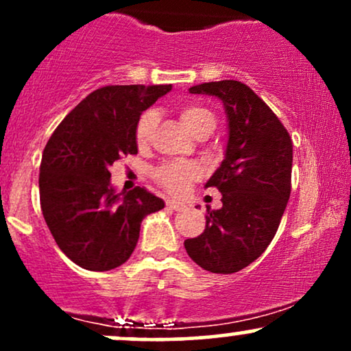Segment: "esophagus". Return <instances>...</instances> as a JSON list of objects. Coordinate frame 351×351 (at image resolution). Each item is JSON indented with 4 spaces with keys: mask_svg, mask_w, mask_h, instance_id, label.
Here are the masks:
<instances>
[{
    "mask_svg": "<svg viewBox=\"0 0 351 351\" xmlns=\"http://www.w3.org/2000/svg\"><path fill=\"white\" fill-rule=\"evenodd\" d=\"M167 208L175 209V211H180V209L184 208V204L180 203V201H175V199H167Z\"/></svg>",
    "mask_w": 351,
    "mask_h": 351,
    "instance_id": "obj_1",
    "label": "esophagus"
}]
</instances>
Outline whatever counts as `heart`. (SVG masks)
I'll list each match as a JSON object with an SVG mask.
<instances>
[{
  "label": "heart",
  "mask_w": 351,
  "mask_h": 351,
  "mask_svg": "<svg viewBox=\"0 0 351 351\" xmlns=\"http://www.w3.org/2000/svg\"><path fill=\"white\" fill-rule=\"evenodd\" d=\"M180 120L193 135H209L216 128V115L203 106L189 104L180 110ZM158 123V114L155 110H147L140 115L135 125V142L138 148H147L152 142L153 132ZM201 176V167L195 162H170L155 170V180L165 189L178 195L184 191L191 181Z\"/></svg>",
  "instance_id": "b5f03b06"
}]
</instances>
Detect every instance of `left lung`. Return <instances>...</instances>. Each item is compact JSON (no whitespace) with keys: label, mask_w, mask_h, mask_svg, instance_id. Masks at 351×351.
Segmentation results:
<instances>
[{"label":"left lung","mask_w":351,"mask_h":351,"mask_svg":"<svg viewBox=\"0 0 351 351\" xmlns=\"http://www.w3.org/2000/svg\"><path fill=\"white\" fill-rule=\"evenodd\" d=\"M189 92L223 100L229 138L223 163L206 183L223 195V208H206V228L184 241V249L204 271L232 274L254 263L276 236L291 196L292 138L239 80L199 84Z\"/></svg>","instance_id":"left-lung-1"}]
</instances>
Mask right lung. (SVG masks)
Instances as JSON below:
<instances>
[{"label":"right lung","mask_w":351,"mask_h":351,"mask_svg":"<svg viewBox=\"0 0 351 351\" xmlns=\"http://www.w3.org/2000/svg\"><path fill=\"white\" fill-rule=\"evenodd\" d=\"M171 86H106L88 94L47 140L39 168V199L52 237L87 271L127 263L140 224L165 208L147 188L117 195L110 165L136 155L135 125Z\"/></svg>","instance_id":"1"}]
</instances>
